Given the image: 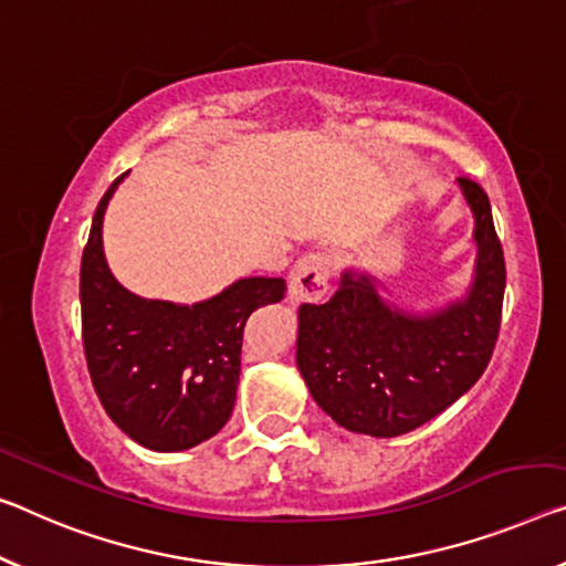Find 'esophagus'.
I'll use <instances>...</instances> for the list:
<instances>
[{
	"label": "esophagus",
	"instance_id": "34e87169",
	"mask_svg": "<svg viewBox=\"0 0 566 566\" xmlns=\"http://www.w3.org/2000/svg\"><path fill=\"white\" fill-rule=\"evenodd\" d=\"M328 275H332V260L324 253H308L293 265L289 275V303H316L326 295Z\"/></svg>",
	"mask_w": 566,
	"mask_h": 566
}]
</instances>
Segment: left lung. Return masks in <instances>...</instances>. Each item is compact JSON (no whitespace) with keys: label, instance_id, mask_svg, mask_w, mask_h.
<instances>
[{"label":"left lung","instance_id":"obj_1","mask_svg":"<svg viewBox=\"0 0 566 566\" xmlns=\"http://www.w3.org/2000/svg\"><path fill=\"white\" fill-rule=\"evenodd\" d=\"M473 214L475 263L468 291L440 308L407 311L385 283L344 268L328 303L298 308L295 361L311 397L344 430L397 438L430 422L471 389L491 361L506 289L489 195L460 177Z\"/></svg>","mask_w":566,"mask_h":566}]
</instances>
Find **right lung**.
I'll list each match as a JSON object with an SVG mask.
<instances>
[{"instance_id": "add662e5", "label": "right lung", "mask_w": 566, "mask_h": 566, "mask_svg": "<svg viewBox=\"0 0 566 566\" xmlns=\"http://www.w3.org/2000/svg\"><path fill=\"white\" fill-rule=\"evenodd\" d=\"M126 174L93 214L81 263L83 346L103 410L138 446L179 453L230 420L250 313L285 295L283 277H240L212 298H142L116 281L103 253V217Z\"/></svg>"}]
</instances>
